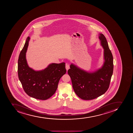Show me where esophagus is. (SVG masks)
I'll return each instance as SVG.
<instances>
[{"instance_id": "34e87169", "label": "esophagus", "mask_w": 133, "mask_h": 133, "mask_svg": "<svg viewBox=\"0 0 133 133\" xmlns=\"http://www.w3.org/2000/svg\"><path fill=\"white\" fill-rule=\"evenodd\" d=\"M65 68H66V70L68 71V70L70 68L69 65L68 64H66V65H65Z\"/></svg>"}]
</instances>
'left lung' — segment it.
<instances>
[{"instance_id":"1","label":"left lung","mask_w":133,"mask_h":133,"mask_svg":"<svg viewBox=\"0 0 133 133\" xmlns=\"http://www.w3.org/2000/svg\"><path fill=\"white\" fill-rule=\"evenodd\" d=\"M99 39L104 48L105 61L101 68L88 72L71 64L68 73L76 94L84 100H91L104 94L109 87L113 74V57L105 37L99 34Z\"/></svg>"}]
</instances>
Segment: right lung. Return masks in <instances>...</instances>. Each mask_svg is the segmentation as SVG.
I'll return each instance as SVG.
<instances>
[{
	"mask_svg": "<svg viewBox=\"0 0 133 133\" xmlns=\"http://www.w3.org/2000/svg\"><path fill=\"white\" fill-rule=\"evenodd\" d=\"M30 37L26 39L18 62V75L25 92L29 96L46 100L55 93L60 78L66 73L65 62L51 63L45 69L34 71L30 68L26 59Z\"/></svg>",
	"mask_w": 133,
	"mask_h": 133,
	"instance_id": "add662e5",
	"label": "right lung"
}]
</instances>
